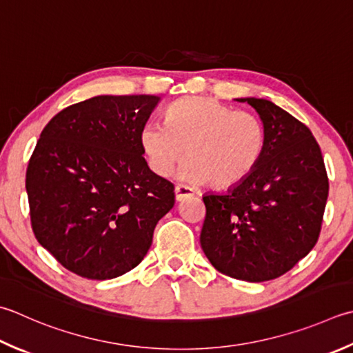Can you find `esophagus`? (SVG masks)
I'll use <instances>...</instances> for the list:
<instances>
[{
	"label": "esophagus",
	"instance_id": "esophagus-1",
	"mask_svg": "<svg viewBox=\"0 0 353 353\" xmlns=\"http://www.w3.org/2000/svg\"><path fill=\"white\" fill-rule=\"evenodd\" d=\"M174 192H176V200H177V202H182L183 199L194 194V191H192V188H190V186H186V185H177L176 188H174Z\"/></svg>",
	"mask_w": 353,
	"mask_h": 353
}]
</instances>
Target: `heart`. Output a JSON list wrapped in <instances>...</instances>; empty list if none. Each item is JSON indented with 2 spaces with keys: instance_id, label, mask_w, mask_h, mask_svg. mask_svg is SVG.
I'll return each instance as SVG.
<instances>
[{
  "instance_id": "obj_1",
  "label": "heart",
  "mask_w": 353,
  "mask_h": 353,
  "mask_svg": "<svg viewBox=\"0 0 353 353\" xmlns=\"http://www.w3.org/2000/svg\"><path fill=\"white\" fill-rule=\"evenodd\" d=\"M141 143L150 167L168 177L185 157L182 174L216 188L240 183L257 168L266 147L260 117L203 96H186L165 110L163 123L142 128Z\"/></svg>"
}]
</instances>
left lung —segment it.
Listing matches in <instances>:
<instances>
[{"mask_svg":"<svg viewBox=\"0 0 353 353\" xmlns=\"http://www.w3.org/2000/svg\"><path fill=\"white\" fill-rule=\"evenodd\" d=\"M237 101L250 103L263 122L265 153L245 181L203 196L200 245L219 272L260 283L291 271L315 246L329 181L305 123L271 101Z\"/></svg>","mask_w":353,"mask_h":353,"instance_id":"8db88e82","label":"left lung"}]
</instances>
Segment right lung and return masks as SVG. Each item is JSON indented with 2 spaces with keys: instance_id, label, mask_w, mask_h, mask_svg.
Returning <instances> with one entry per match:
<instances>
[{
  "instance_id": "obj_1",
  "label": "right lung",
  "mask_w": 353,
  "mask_h": 353,
  "mask_svg": "<svg viewBox=\"0 0 353 353\" xmlns=\"http://www.w3.org/2000/svg\"><path fill=\"white\" fill-rule=\"evenodd\" d=\"M159 96H94L53 116L26 172L34 237L68 271L116 279L147 255L174 185L148 168L142 128Z\"/></svg>"
}]
</instances>
